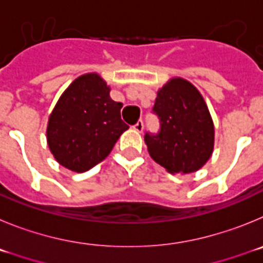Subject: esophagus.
<instances>
[{
    "mask_svg": "<svg viewBox=\"0 0 263 263\" xmlns=\"http://www.w3.org/2000/svg\"><path fill=\"white\" fill-rule=\"evenodd\" d=\"M134 128H135V131H137V132H143V129H144L143 120H139V122H137L136 124L134 126Z\"/></svg>",
    "mask_w": 263,
    "mask_h": 263,
    "instance_id": "obj_1",
    "label": "esophagus"
}]
</instances>
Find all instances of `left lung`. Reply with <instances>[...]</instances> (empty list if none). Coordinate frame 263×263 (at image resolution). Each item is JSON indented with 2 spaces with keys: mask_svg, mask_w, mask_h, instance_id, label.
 I'll list each match as a JSON object with an SVG mask.
<instances>
[{
  "mask_svg": "<svg viewBox=\"0 0 263 263\" xmlns=\"http://www.w3.org/2000/svg\"><path fill=\"white\" fill-rule=\"evenodd\" d=\"M153 112L161 129L144 136L151 157L172 174L199 170L215 143L214 122L199 90L187 80L170 79L158 89Z\"/></svg>",
  "mask_w": 263,
  "mask_h": 263,
  "instance_id": "obj_1",
  "label": "left lung"
}]
</instances>
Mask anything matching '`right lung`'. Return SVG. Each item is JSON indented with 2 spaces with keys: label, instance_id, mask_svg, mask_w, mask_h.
<instances>
[{
  "label": "right lung",
  "instance_id": "right-lung-1",
  "mask_svg": "<svg viewBox=\"0 0 263 263\" xmlns=\"http://www.w3.org/2000/svg\"><path fill=\"white\" fill-rule=\"evenodd\" d=\"M98 73H86L65 89L52 110L47 143L64 167L84 173L105 160L128 126L120 118L123 105L110 97Z\"/></svg>",
  "mask_w": 263,
  "mask_h": 263
}]
</instances>
